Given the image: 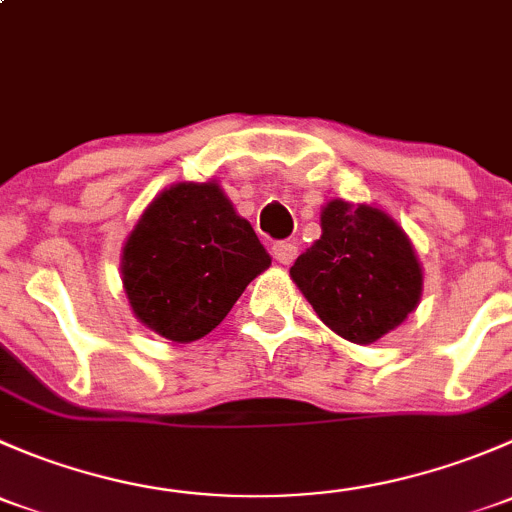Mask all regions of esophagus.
<instances>
[{"label":"esophagus","instance_id":"1","mask_svg":"<svg viewBox=\"0 0 512 512\" xmlns=\"http://www.w3.org/2000/svg\"><path fill=\"white\" fill-rule=\"evenodd\" d=\"M272 255H275V260L282 262V265H292V262L297 260V245H294V242H275V245H272Z\"/></svg>","mask_w":512,"mask_h":512}]
</instances>
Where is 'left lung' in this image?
<instances>
[{
  "mask_svg": "<svg viewBox=\"0 0 512 512\" xmlns=\"http://www.w3.org/2000/svg\"><path fill=\"white\" fill-rule=\"evenodd\" d=\"M317 317L339 337L371 344L418 307L421 265L384 210L329 200L322 237L289 270Z\"/></svg>",
  "mask_w": 512,
  "mask_h": 512,
  "instance_id": "left-lung-1",
  "label": "left lung"
}]
</instances>
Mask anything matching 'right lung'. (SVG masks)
Returning <instances> with one entry per match:
<instances>
[{
    "mask_svg": "<svg viewBox=\"0 0 512 512\" xmlns=\"http://www.w3.org/2000/svg\"><path fill=\"white\" fill-rule=\"evenodd\" d=\"M272 257L218 183L163 190L128 235L123 289L148 329L188 344L213 332Z\"/></svg>",
    "mask_w": 512,
    "mask_h": 512,
    "instance_id": "obj_1",
    "label": "right lung"
}]
</instances>
